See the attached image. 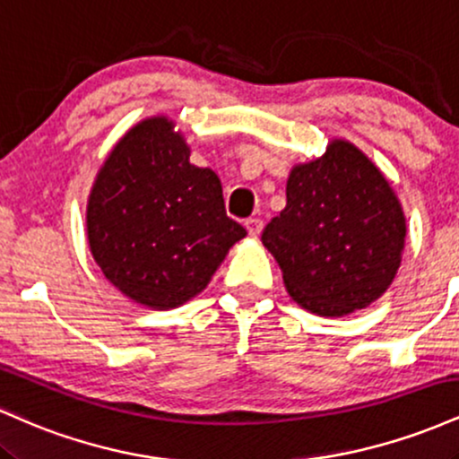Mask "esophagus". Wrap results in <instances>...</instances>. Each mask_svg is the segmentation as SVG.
<instances>
[{
  "mask_svg": "<svg viewBox=\"0 0 459 459\" xmlns=\"http://www.w3.org/2000/svg\"><path fill=\"white\" fill-rule=\"evenodd\" d=\"M246 230H247V235H252V237H256L263 230V222L259 218H250V220H246Z\"/></svg>",
  "mask_w": 459,
  "mask_h": 459,
  "instance_id": "1",
  "label": "esophagus"
}]
</instances>
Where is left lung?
Segmentation results:
<instances>
[{
	"label": "left lung",
	"instance_id": "obj_1",
	"mask_svg": "<svg viewBox=\"0 0 459 459\" xmlns=\"http://www.w3.org/2000/svg\"><path fill=\"white\" fill-rule=\"evenodd\" d=\"M263 246L289 296L319 317H343L386 293L405 247V215L380 168L334 138L287 178V207L265 226Z\"/></svg>",
	"mask_w": 459,
	"mask_h": 459
}]
</instances>
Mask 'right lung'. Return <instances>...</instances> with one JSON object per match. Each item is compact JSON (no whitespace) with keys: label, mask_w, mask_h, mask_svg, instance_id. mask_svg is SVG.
Segmentation results:
<instances>
[{"label":"right lung","mask_w":459,"mask_h":459,"mask_svg":"<svg viewBox=\"0 0 459 459\" xmlns=\"http://www.w3.org/2000/svg\"><path fill=\"white\" fill-rule=\"evenodd\" d=\"M86 233L92 259L123 296L168 310L207 287L246 229L226 215L218 175L189 163L175 120L151 116L99 168Z\"/></svg>","instance_id":"obj_1"}]
</instances>
